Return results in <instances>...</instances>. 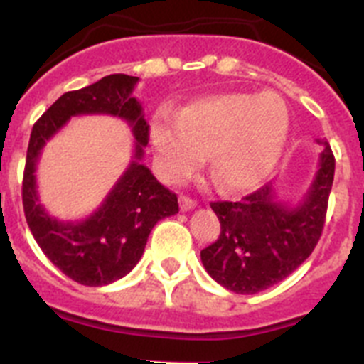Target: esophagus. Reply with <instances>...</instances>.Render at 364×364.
Listing matches in <instances>:
<instances>
[{"mask_svg":"<svg viewBox=\"0 0 364 364\" xmlns=\"http://www.w3.org/2000/svg\"><path fill=\"white\" fill-rule=\"evenodd\" d=\"M196 205H198V203H196V199L186 198V196H181V198H179V208H181L183 212L192 210V208H194Z\"/></svg>","mask_w":364,"mask_h":364,"instance_id":"esophagus-1","label":"esophagus"}]
</instances>
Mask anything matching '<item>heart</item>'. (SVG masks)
Instances as JSON below:
<instances>
[{"instance_id":"1","label":"heart","mask_w":364,"mask_h":364,"mask_svg":"<svg viewBox=\"0 0 364 364\" xmlns=\"http://www.w3.org/2000/svg\"><path fill=\"white\" fill-rule=\"evenodd\" d=\"M290 134V112L274 92H228L199 97L150 121L156 170L166 183L194 174L208 152L215 185L228 194L263 185L279 163Z\"/></svg>"}]
</instances>
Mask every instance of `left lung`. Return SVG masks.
Returning <instances> with one entry per match:
<instances>
[{"label":"left lung","instance_id":"8db88e82","mask_svg":"<svg viewBox=\"0 0 364 364\" xmlns=\"http://www.w3.org/2000/svg\"><path fill=\"white\" fill-rule=\"evenodd\" d=\"M317 143L323 145L319 170L296 206L281 203L272 183L241 201L210 203L221 234L203 248L201 261L221 287L235 294H257L290 276L312 254L325 227L336 170L328 143Z\"/></svg>","mask_w":364,"mask_h":364}]
</instances>
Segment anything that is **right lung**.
Masks as SVG:
<instances>
[{"instance_id":"1","label":"right lung","mask_w":364,"mask_h":364,"mask_svg":"<svg viewBox=\"0 0 364 364\" xmlns=\"http://www.w3.org/2000/svg\"><path fill=\"white\" fill-rule=\"evenodd\" d=\"M139 77L110 74L88 87L65 92L32 127L23 172V210L36 243L65 276L87 287H103L127 276L141 259L154 225L179 212L178 196L141 163L149 125L141 103L132 97ZM109 113L125 119L136 139L134 161L107 199L83 222H60L38 203L35 165L44 143L72 115Z\"/></svg>"}]
</instances>
